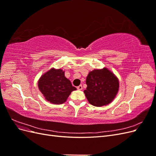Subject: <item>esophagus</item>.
<instances>
[{"mask_svg": "<svg viewBox=\"0 0 156 156\" xmlns=\"http://www.w3.org/2000/svg\"><path fill=\"white\" fill-rule=\"evenodd\" d=\"M77 88L78 90H81L83 89V86H82V85H79V86H78V87H77Z\"/></svg>", "mask_w": 156, "mask_h": 156, "instance_id": "obj_1", "label": "esophagus"}]
</instances>
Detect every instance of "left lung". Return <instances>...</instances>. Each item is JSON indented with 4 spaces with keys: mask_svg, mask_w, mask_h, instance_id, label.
<instances>
[{
    "mask_svg": "<svg viewBox=\"0 0 156 156\" xmlns=\"http://www.w3.org/2000/svg\"><path fill=\"white\" fill-rule=\"evenodd\" d=\"M87 89L84 93L88 102L96 107L109 104L119 90V81L107 68L90 72L86 79Z\"/></svg>",
    "mask_w": 156,
    "mask_h": 156,
    "instance_id": "1",
    "label": "left lung"
}]
</instances>
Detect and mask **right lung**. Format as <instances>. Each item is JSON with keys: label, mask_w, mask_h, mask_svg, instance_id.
Wrapping results in <instances>:
<instances>
[{"label": "right lung", "mask_w": 156, "mask_h": 156, "mask_svg": "<svg viewBox=\"0 0 156 156\" xmlns=\"http://www.w3.org/2000/svg\"><path fill=\"white\" fill-rule=\"evenodd\" d=\"M37 84L45 100L53 104L64 103L71 92L77 89L65 77L62 69L53 68L41 75Z\"/></svg>", "instance_id": "right-lung-1"}]
</instances>
